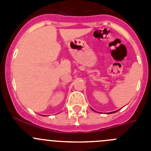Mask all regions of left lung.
I'll use <instances>...</instances> for the list:
<instances>
[{"label":"left lung","mask_w":151,"mask_h":151,"mask_svg":"<svg viewBox=\"0 0 151 151\" xmlns=\"http://www.w3.org/2000/svg\"><path fill=\"white\" fill-rule=\"evenodd\" d=\"M92 110H93V109H92ZM118 111V110H116V111H114V112H111V113H116V112H117Z\"/></svg>","instance_id":"left-lung-1"}]
</instances>
